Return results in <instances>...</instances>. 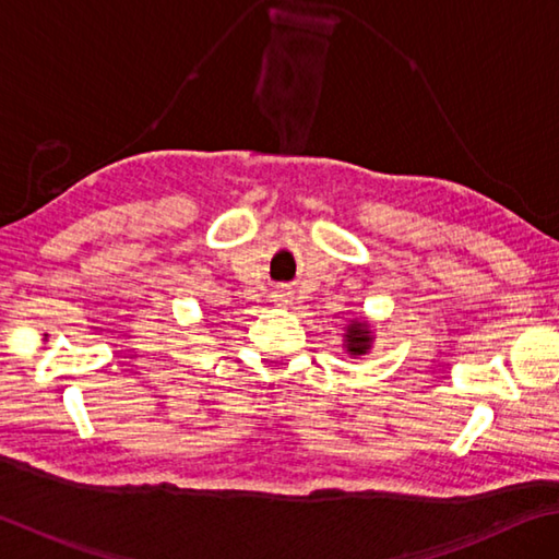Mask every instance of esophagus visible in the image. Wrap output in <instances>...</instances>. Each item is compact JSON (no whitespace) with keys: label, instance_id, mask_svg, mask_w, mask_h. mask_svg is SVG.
Segmentation results:
<instances>
[{"label":"esophagus","instance_id":"1","mask_svg":"<svg viewBox=\"0 0 559 559\" xmlns=\"http://www.w3.org/2000/svg\"><path fill=\"white\" fill-rule=\"evenodd\" d=\"M272 299H275L282 306H287L292 301V292L287 287H277L275 292H272Z\"/></svg>","mask_w":559,"mask_h":559}]
</instances>
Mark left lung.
I'll list each match as a JSON object with an SVG mask.
<instances>
[{"instance_id":"1","label":"left lung","mask_w":559,"mask_h":559,"mask_svg":"<svg viewBox=\"0 0 559 559\" xmlns=\"http://www.w3.org/2000/svg\"><path fill=\"white\" fill-rule=\"evenodd\" d=\"M369 330H367V323H349L347 328V349L352 352V355H364V352L369 349Z\"/></svg>"}]
</instances>
